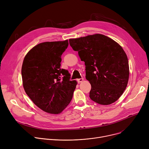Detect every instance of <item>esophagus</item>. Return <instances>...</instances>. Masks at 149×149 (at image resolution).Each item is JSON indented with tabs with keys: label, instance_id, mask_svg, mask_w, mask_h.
I'll use <instances>...</instances> for the list:
<instances>
[{
	"label": "esophagus",
	"instance_id": "1",
	"mask_svg": "<svg viewBox=\"0 0 149 149\" xmlns=\"http://www.w3.org/2000/svg\"><path fill=\"white\" fill-rule=\"evenodd\" d=\"M77 83H78V84H79V83H81V82H82V81H84V79H83V78L78 79L77 80Z\"/></svg>",
	"mask_w": 149,
	"mask_h": 149
}]
</instances>
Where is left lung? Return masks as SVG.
Segmentation results:
<instances>
[{
	"mask_svg": "<svg viewBox=\"0 0 149 149\" xmlns=\"http://www.w3.org/2000/svg\"><path fill=\"white\" fill-rule=\"evenodd\" d=\"M69 43L85 62L86 78L91 85V100L104 105L117 101L129 77L128 58L123 48L111 38L99 34L70 39Z\"/></svg>",
	"mask_w": 149,
	"mask_h": 149,
	"instance_id": "left-lung-1",
	"label": "left lung"
}]
</instances>
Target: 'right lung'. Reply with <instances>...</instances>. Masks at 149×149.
Instances as JSON below:
<instances>
[{
  "mask_svg": "<svg viewBox=\"0 0 149 149\" xmlns=\"http://www.w3.org/2000/svg\"><path fill=\"white\" fill-rule=\"evenodd\" d=\"M68 40L45 42L33 47L22 66L23 86L26 93L44 111L57 114L70 102L76 80H70L68 70L61 69V56Z\"/></svg>",
  "mask_w": 149,
  "mask_h": 149,
  "instance_id": "right-lung-1",
  "label": "right lung"
}]
</instances>
